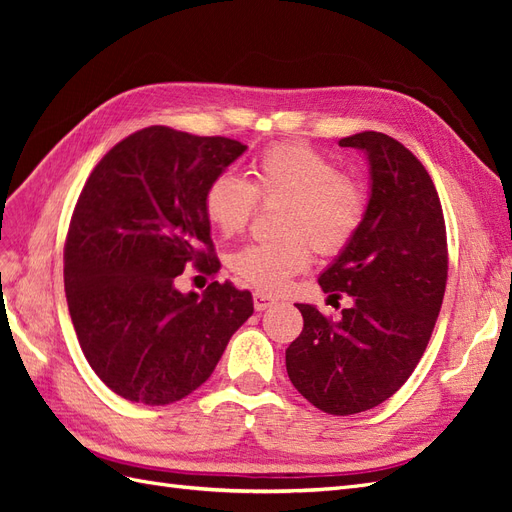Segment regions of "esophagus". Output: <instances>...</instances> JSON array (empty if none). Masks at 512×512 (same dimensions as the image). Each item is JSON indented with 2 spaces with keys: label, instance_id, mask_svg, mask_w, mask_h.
Listing matches in <instances>:
<instances>
[{
  "label": "esophagus",
  "instance_id": "34e87169",
  "mask_svg": "<svg viewBox=\"0 0 512 512\" xmlns=\"http://www.w3.org/2000/svg\"><path fill=\"white\" fill-rule=\"evenodd\" d=\"M277 301L273 297H269V294L265 292H254V307L256 312H265V309H269L271 305H275Z\"/></svg>",
  "mask_w": 512,
  "mask_h": 512
}]
</instances>
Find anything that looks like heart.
I'll return each mask as SVG.
<instances>
[{
    "label": "heart",
    "mask_w": 512,
    "mask_h": 512,
    "mask_svg": "<svg viewBox=\"0 0 512 512\" xmlns=\"http://www.w3.org/2000/svg\"><path fill=\"white\" fill-rule=\"evenodd\" d=\"M260 200H284L277 241L239 247L228 267L239 280L262 292L282 290L292 275L309 267V245L320 254H337L352 241L365 213L359 183L339 175V168L320 151L301 143L265 149L252 164V181L222 173L205 190V215L224 237L237 235Z\"/></svg>",
    "instance_id": "heart-1"
}]
</instances>
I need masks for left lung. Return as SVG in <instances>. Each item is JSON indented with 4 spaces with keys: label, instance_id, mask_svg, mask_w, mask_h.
<instances>
[{
    "label": "left lung",
    "instance_id": "1",
    "mask_svg": "<svg viewBox=\"0 0 512 512\" xmlns=\"http://www.w3.org/2000/svg\"><path fill=\"white\" fill-rule=\"evenodd\" d=\"M365 153L369 200L352 241L324 269V292L352 305L331 322L297 303L303 331L286 350L288 378L309 404L346 416L376 408L404 384L429 344L446 273L442 205L425 166L382 132L339 141Z\"/></svg>",
    "mask_w": 512,
    "mask_h": 512
}]
</instances>
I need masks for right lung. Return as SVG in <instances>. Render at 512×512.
Returning a JSON list of instances; mask_svg holds the SVG:
<instances>
[{
    "mask_svg": "<svg viewBox=\"0 0 512 512\" xmlns=\"http://www.w3.org/2000/svg\"><path fill=\"white\" fill-rule=\"evenodd\" d=\"M245 149L151 126L117 143L85 183L66 239V299L85 359L123 399L166 406L190 395L254 314L252 294L230 282L203 294L175 286L188 265L220 269L205 190Z\"/></svg>",
    "mask_w": 512,
    "mask_h": 512,
    "instance_id": "obj_1",
    "label": "right lung"
}]
</instances>
